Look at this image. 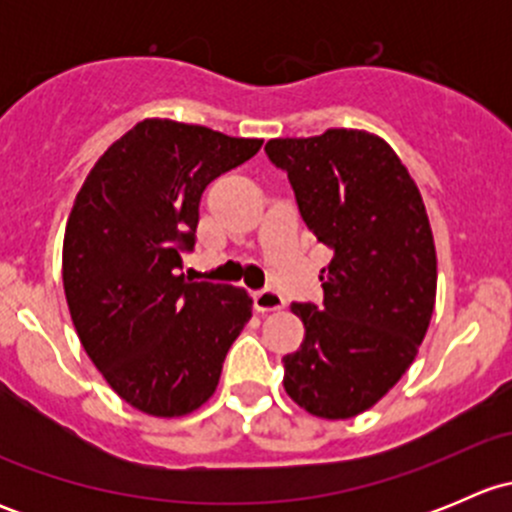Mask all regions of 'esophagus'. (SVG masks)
I'll list each match as a JSON object with an SVG mask.
<instances>
[{
    "mask_svg": "<svg viewBox=\"0 0 512 512\" xmlns=\"http://www.w3.org/2000/svg\"><path fill=\"white\" fill-rule=\"evenodd\" d=\"M252 299H255V309L257 312H280V309H285V299H282V294H277L275 289H260V292L252 294Z\"/></svg>",
    "mask_w": 512,
    "mask_h": 512,
    "instance_id": "1",
    "label": "esophagus"
}]
</instances>
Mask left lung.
I'll use <instances>...</instances> for the list:
<instances>
[{
    "instance_id": "8db88e82",
    "label": "left lung",
    "mask_w": 512,
    "mask_h": 512,
    "mask_svg": "<svg viewBox=\"0 0 512 512\" xmlns=\"http://www.w3.org/2000/svg\"><path fill=\"white\" fill-rule=\"evenodd\" d=\"M265 151L334 252L319 275L322 307L292 304L304 342L282 359V384L312 416H359L414 364L431 324L438 270L426 205L394 148L369 131L272 138Z\"/></svg>"
}]
</instances>
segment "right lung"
Wrapping results in <instances>:
<instances>
[{
	"label": "right lung",
	"mask_w": 512,
	"mask_h": 512,
	"mask_svg": "<svg viewBox=\"0 0 512 512\" xmlns=\"http://www.w3.org/2000/svg\"><path fill=\"white\" fill-rule=\"evenodd\" d=\"M260 146V138L146 118L96 160L76 195L61 255L71 322L106 384L143 414L200 409L250 322V294L188 282L180 252L193 250L210 180Z\"/></svg>",
	"instance_id": "1"
}]
</instances>
